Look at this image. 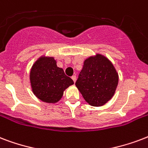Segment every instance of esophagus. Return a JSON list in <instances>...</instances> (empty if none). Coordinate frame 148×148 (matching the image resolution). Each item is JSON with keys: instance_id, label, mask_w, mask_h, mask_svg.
I'll list each match as a JSON object with an SVG mask.
<instances>
[{"instance_id": "34e87169", "label": "esophagus", "mask_w": 148, "mask_h": 148, "mask_svg": "<svg viewBox=\"0 0 148 148\" xmlns=\"http://www.w3.org/2000/svg\"><path fill=\"white\" fill-rule=\"evenodd\" d=\"M71 78H72V80H73V81H74V83H75V81H76V79H77L76 75H73V76L71 77Z\"/></svg>"}]
</instances>
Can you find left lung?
I'll return each instance as SVG.
<instances>
[{
    "instance_id": "1",
    "label": "left lung",
    "mask_w": 148,
    "mask_h": 148,
    "mask_svg": "<svg viewBox=\"0 0 148 148\" xmlns=\"http://www.w3.org/2000/svg\"><path fill=\"white\" fill-rule=\"evenodd\" d=\"M118 84V74L108 58L96 54L87 58L75 85L91 106L105 104L114 96Z\"/></svg>"
}]
</instances>
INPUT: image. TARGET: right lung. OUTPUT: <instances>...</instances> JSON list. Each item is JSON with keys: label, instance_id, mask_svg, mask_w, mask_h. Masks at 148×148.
I'll return each instance as SVG.
<instances>
[{"label": "right lung", "instance_id": "add662e5", "mask_svg": "<svg viewBox=\"0 0 148 148\" xmlns=\"http://www.w3.org/2000/svg\"><path fill=\"white\" fill-rule=\"evenodd\" d=\"M32 91L36 97L46 103H56L62 97L64 91L74 84L64 70L57 66L52 57H40L31 67L30 73Z\"/></svg>", "mask_w": 148, "mask_h": 148}]
</instances>
